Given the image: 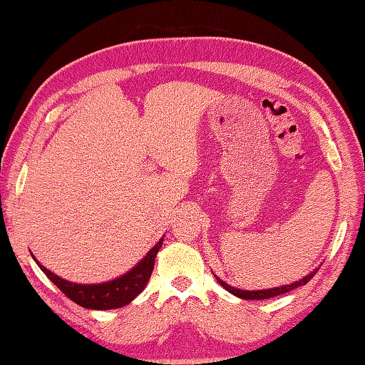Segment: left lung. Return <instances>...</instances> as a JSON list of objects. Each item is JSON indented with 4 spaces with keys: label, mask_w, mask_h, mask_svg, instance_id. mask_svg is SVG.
Instances as JSON below:
<instances>
[{
    "label": "left lung",
    "mask_w": 365,
    "mask_h": 365,
    "mask_svg": "<svg viewBox=\"0 0 365 365\" xmlns=\"http://www.w3.org/2000/svg\"><path fill=\"white\" fill-rule=\"evenodd\" d=\"M317 271H319V268L314 269L311 274H307V276H304L302 279H299V281L292 282L290 285L274 287V289H263V290H242V289H235V287H230L229 284L221 281L220 277H216V279H218V282L224 287V289H226L229 293L235 294V297H238V298H243V299H268V298H273V297H279V294H284V293L290 292L293 289H298V287H301V285H306L314 277V274L317 273Z\"/></svg>",
    "instance_id": "1"
}]
</instances>
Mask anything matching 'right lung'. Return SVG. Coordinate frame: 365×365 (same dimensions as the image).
Instances as JSON below:
<instances>
[{
    "instance_id": "1",
    "label": "right lung",
    "mask_w": 365,
    "mask_h": 365,
    "mask_svg": "<svg viewBox=\"0 0 365 365\" xmlns=\"http://www.w3.org/2000/svg\"><path fill=\"white\" fill-rule=\"evenodd\" d=\"M163 245V238L155 245L152 250L144 255L141 262H138L135 268H131L128 273H125L120 277H115L113 281L102 282V284H75L66 279L54 274L53 271L46 269L43 265H41L33 259L46 277L63 292L68 299H72L76 304L86 309H94V311H108V309H118L127 306L128 302L133 301L139 293L144 290L150 279V274L155 265V257L160 251Z\"/></svg>"
}]
</instances>
